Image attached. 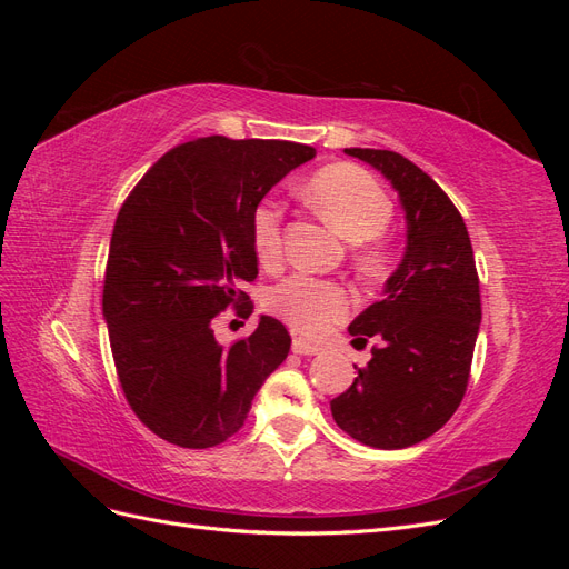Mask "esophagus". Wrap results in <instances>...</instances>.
<instances>
[{
	"label": "esophagus",
	"instance_id": "obj_1",
	"mask_svg": "<svg viewBox=\"0 0 569 569\" xmlns=\"http://www.w3.org/2000/svg\"><path fill=\"white\" fill-rule=\"evenodd\" d=\"M291 351L299 353V356H316L322 349L318 347V343H311V341L303 339V337H295V339H291Z\"/></svg>",
	"mask_w": 569,
	"mask_h": 569
}]
</instances>
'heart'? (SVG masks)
<instances>
[{
	"label": "heart",
	"instance_id": "obj_1",
	"mask_svg": "<svg viewBox=\"0 0 569 569\" xmlns=\"http://www.w3.org/2000/svg\"><path fill=\"white\" fill-rule=\"evenodd\" d=\"M306 199L349 242H366L377 237L393 213V203L385 189L356 166H330L320 170L308 184ZM251 234L261 263L278 261L282 249L280 211L272 203H261L253 211ZM363 268L368 272L380 270V251H368L363 256ZM266 308L297 332L320 337L347 318L351 297L337 282L295 274L268 291Z\"/></svg>",
	"mask_w": 569,
	"mask_h": 569
}]
</instances>
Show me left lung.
<instances>
[{
  "label": "left lung",
  "mask_w": 569,
  "mask_h": 569,
  "mask_svg": "<svg viewBox=\"0 0 569 569\" xmlns=\"http://www.w3.org/2000/svg\"><path fill=\"white\" fill-rule=\"evenodd\" d=\"M393 187L406 218V247L382 301L349 325L353 341L377 337L368 368L330 401L335 422L356 441L396 451L449 422L468 387L481 322L479 280L468 228L427 173L387 149H343Z\"/></svg>",
  "instance_id": "8db88e82"
}]
</instances>
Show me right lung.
Listing matches in <instances>:
<instances>
[{"instance_id":"1","label":"right lung","mask_w":569,"mask_h":569,"mask_svg":"<svg viewBox=\"0 0 569 569\" xmlns=\"http://www.w3.org/2000/svg\"><path fill=\"white\" fill-rule=\"evenodd\" d=\"M316 157L280 140L197 137L149 168L120 209L104 278V320L120 387L153 435L211 449L244 425L256 391L289 353L280 320L230 349L213 320L230 303L251 316V220L287 173Z\"/></svg>"}]
</instances>
